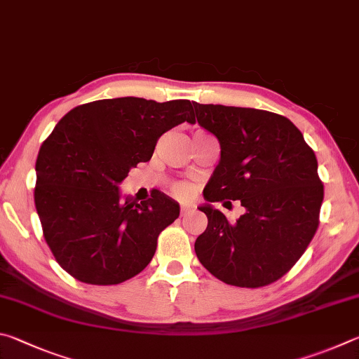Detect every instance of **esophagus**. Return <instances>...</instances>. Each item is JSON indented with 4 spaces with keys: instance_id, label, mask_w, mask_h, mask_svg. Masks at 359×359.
Segmentation results:
<instances>
[{
    "instance_id": "esophagus-1",
    "label": "esophagus",
    "mask_w": 359,
    "mask_h": 359,
    "mask_svg": "<svg viewBox=\"0 0 359 359\" xmlns=\"http://www.w3.org/2000/svg\"><path fill=\"white\" fill-rule=\"evenodd\" d=\"M191 212H194V206H181V216H189Z\"/></svg>"
}]
</instances>
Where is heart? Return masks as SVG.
I'll use <instances>...</instances> for the list:
<instances>
[{
  "label": "heart",
  "mask_w": 359,
  "mask_h": 359,
  "mask_svg": "<svg viewBox=\"0 0 359 359\" xmlns=\"http://www.w3.org/2000/svg\"><path fill=\"white\" fill-rule=\"evenodd\" d=\"M172 191L175 196L181 200H187L194 196V187L187 183H176Z\"/></svg>",
  "instance_id": "heart-1"
}]
</instances>
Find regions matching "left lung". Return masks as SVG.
Here are the masks:
<instances>
[{
  "instance_id": "1",
  "label": "left lung",
  "mask_w": 359,
  "mask_h": 359,
  "mask_svg": "<svg viewBox=\"0 0 359 359\" xmlns=\"http://www.w3.org/2000/svg\"><path fill=\"white\" fill-rule=\"evenodd\" d=\"M197 123L221 144V161L200 206L208 227L196 254L229 285L259 288L290 271L318 229L323 183L317 157L301 130L278 113L192 102ZM196 121V118H194ZM240 199L247 210L235 224L212 203Z\"/></svg>"
}]
</instances>
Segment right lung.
<instances>
[{"mask_svg": "<svg viewBox=\"0 0 359 359\" xmlns=\"http://www.w3.org/2000/svg\"><path fill=\"white\" fill-rule=\"evenodd\" d=\"M192 113L187 99L116 97L75 107L55 126L37 154L34 203L50 250L72 278L115 285L148 266L180 205L159 191L140 203L123 200L118 184L151 159L162 134L194 123Z\"/></svg>", "mask_w": 359, "mask_h": 359, "instance_id": "right-lung-1", "label": "right lung"}]
</instances>
